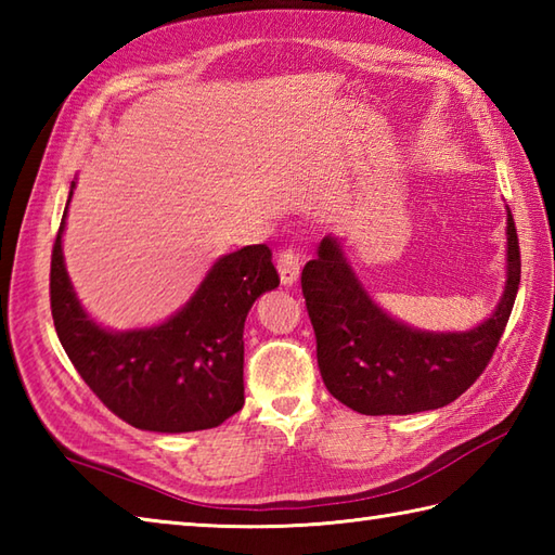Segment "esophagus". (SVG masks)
Returning <instances> with one entry per match:
<instances>
[{
  "label": "esophagus",
  "instance_id": "esophagus-1",
  "mask_svg": "<svg viewBox=\"0 0 555 555\" xmlns=\"http://www.w3.org/2000/svg\"><path fill=\"white\" fill-rule=\"evenodd\" d=\"M276 269H279V279H281V284H284V286L298 284V279H300V262H298V255H296V250H284V253H279Z\"/></svg>",
  "mask_w": 555,
  "mask_h": 555
}]
</instances>
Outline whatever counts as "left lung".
Segmentation results:
<instances>
[{
  "instance_id": "left-lung-1",
  "label": "left lung",
  "mask_w": 555,
  "mask_h": 555,
  "mask_svg": "<svg viewBox=\"0 0 555 555\" xmlns=\"http://www.w3.org/2000/svg\"><path fill=\"white\" fill-rule=\"evenodd\" d=\"M505 235L503 296L491 317L467 332H424L384 312L352 271L344 243L324 235L302 269V296L328 393L362 415H412L463 396L496 350L520 286L511 209Z\"/></svg>"
}]
</instances>
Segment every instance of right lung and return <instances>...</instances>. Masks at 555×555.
I'll return each instance as SVG.
<instances>
[{"label": "right lung", "instance_id": "add662e5", "mask_svg": "<svg viewBox=\"0 0 555 555\" xmlns=\"http://www.w3.org/2000/svg\"><path fill=\"white\" fill-rule=\"evenodd\" d=\"M59 227L50 300L68 360L114 415L135 429L183 434L219 427L245 403L243 326L253 302L279 286L267 245L219 257L179 312L155 326L114 332L82 308L70 284Z\"/></svg>", "mask_w": 555, "mask_h": 555}]
</instances>
